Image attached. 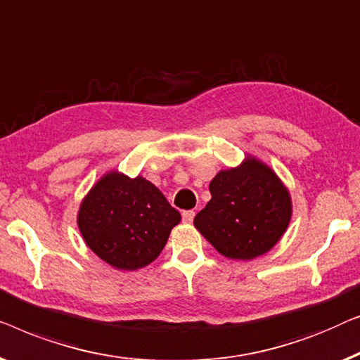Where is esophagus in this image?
Here are the masks:
<instances>
[{"mask_svg": "<svg viewBox=\"0 0 360 360\" xmlns=\"http://www.w3.org/2000/svg\"><path fill=\"white\" fill-rule=\"evenodd\" d=\"M194 217H195V212L194 210H186L184 214H182V220H184L186 224H192Z\"/></svg>", "mask_w": 360, "mask_h": 360, "instance_id": "esophagus-1", "label": "esophagus"}]
</instances>
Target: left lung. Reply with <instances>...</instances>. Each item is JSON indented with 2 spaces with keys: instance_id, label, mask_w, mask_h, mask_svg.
<instances>
[{
  "instance_id": "1",
  "label": "left lung",
  "mask_w": 360,
  "mask_h": 360,
  "mask_svg": "<svg viewBox=\"0 0 360 360\" xmlns=\"http://www.w3.org/2000/svg\"><path fill=\"white\" fill-rule=\"evenodd\" d=\"M212 199L194 226L221 256L251 261L279 243L292 219L288 187L264 161L246 155L210 181Z\"/></svg>"
}]
</instances>
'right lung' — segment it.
<instances>
[{
  "instance_id": "1",
  "label": "right lung",
  "mask_w": 360,
  "mask_h": 360,
  "mask_svg": "<svg viewBox=\"0 0 360 360\" xmlns=\"http://www.w3.org/2000/svg\"><path fill=\"white\" fill-rule=\"evenodd\" d=\"M181 214L143 176L110 169L81 200L77 224L86 246L119 271L153 262L179 225Z\"/></svg>"
}]
</instances>
